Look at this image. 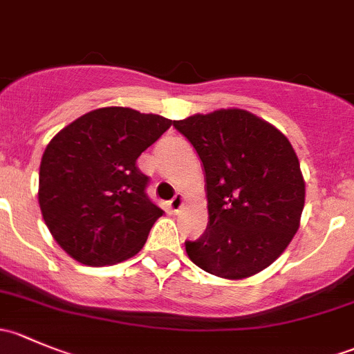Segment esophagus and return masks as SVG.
<instances>
[{
	"instance_id": "1",
	"label": "esophagus",
	"mask_w": 354,
	"mask_h": 354,
	"mask_svg": "<svg viewBox=\"0 0 354 354\" xmlns=\"http://www.w3.org/2000/svg\"><path fill=\"white\" fill-rule=\"evenodd\" d=\"M183 205H185V197L181 194L174 195V197L171 198V202H169V207H171V210H173V212H178V210H180Z\"/></svg>"
}]
</instances>
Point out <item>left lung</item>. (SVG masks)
<instances>
[{"mask_svg":"<svg viewBox=\"0 0 354 354\" xmlns=\"http://www.w3.org/2000/svg\"><path fill=\"white\" fill-rule=\"evenodd\" d=\"M205 171L209 224L188 257L205 272L245 279L267 269L291 243L305 205V180L289 140L245 109L173 121Z\"/></svg>","mask_w":354,"mask_h":354,"instance_id":"obj_1","label":"left lung"}]
</instances>
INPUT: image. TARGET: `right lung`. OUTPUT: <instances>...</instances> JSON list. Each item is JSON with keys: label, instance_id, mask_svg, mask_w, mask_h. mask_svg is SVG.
Instances as JSON below:
<instances>
[{"label": "right lung", "instance_id": "1", "mask_svg": "<svg viewBox=\"0 0 354 354\" xmlns=\"http://www.w3.org/2000/svg\"><path fill=\"white\" fill-rule=\"evenodd\" d=\"M173 124L159 114L101 108L55 135L39 169V205L56 243L84 266L137 255L162 210L145 194L142 152Z\"/></svg>", "mask_w": 354, "mask_h": 354}]
</instances>
